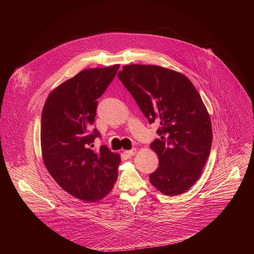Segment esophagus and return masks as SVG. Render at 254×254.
<instances>
[{
  "label": "esophagus",
  "mask_w": 254,
  "mask_h": 254,
  "mask_svg": "<svg viewBox=\"0 0 254 254\" xmlns=\"http://www.w3.org/2000/svg\"><path fill=\"white\" fill-rule=\"evenodd\" d=\"M136 153V150L135 149H132V150H128V151H126L125 154L127 156V157H131V156H134Z\"/></svg>",
  "instance_id": "1"
}]
</instances>
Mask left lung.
Listing matches in <instances>:
<instances>
[{
  "label": "left lung",
  "instance_id": "8db88e82",
  "mask_svg": "<svg viewBox=\"0 0 254 254\" xmlns=\"http://www.w3.org/2000/svg\"><path fill=\"white\" fill-rule=\"evenodd\" d=\"M118 76L149 123L161 125L150 146L159 158L151 184L168 196L185 193L211 151V121L199 92L182 73L156 65H125Z\"/></svg>",
  "mask_w": 254,
  "mask_h": 254
}]
</instances>
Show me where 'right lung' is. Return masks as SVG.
<instances>
[{
    "mask_svg": "<svg viewBox=\"0 0 254 254\" xmlns=\"http://www.w3.org/2000/svg\"><path fill=\"white\" fill-rule=\"evenodd\" d=\"M120 65L79 72L49 95L41 117V150L45 167L70 195L96 202L112 191L118 179L119 154L106 146L95 151L100 137L92 129L97 98L114 80Z\"/></svg>",
    "mask_w": 254,
    "mask_h": 254,
    "instance_id": "add662e5",
    "label": "right lung"
}]
</instances>
